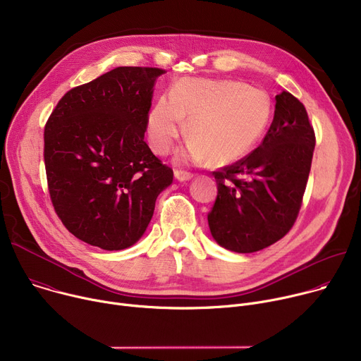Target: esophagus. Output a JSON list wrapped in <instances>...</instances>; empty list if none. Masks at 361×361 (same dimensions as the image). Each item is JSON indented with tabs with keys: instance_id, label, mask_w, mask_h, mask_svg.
I'll use <instances>...</instances> for the list:
<instances>
[{
	"instance_id": "obj_1",
	"label": "esophagus",
	"mask_w": 361,
	"mask_h": 361,
	"mask_svg": "<svg viewBox=\"0 0 361 361\" xmlns=\"http://www.w3.org/2000/svg\"><path fill=\"white\" fill-rule=\"evenodd\" d=\"M174 177L178 180V181H188L194 177L192 173L190 171H185V170H176L174 171Z\"/></svg>"
}]
</instances>
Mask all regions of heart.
I'll return each mask as SVG.
<instances>
[{"instance_id":"obj_1","label":"heart","mask_w":361,"mask_h":361,"mask_svg":"<svg viewBox=\"0 0 361 361\" xmlns=\"http://www.w3.org/2000/svg\"><path fill=\"white\" fill-rule=\"evenodd\" d=\"M184 161L227 166L247 155L264 137L271 101L257 87L239 80L183 79L169 97H159L147 118V134L157 154L171 151L185 129Z\"/></svg>"}]
</instances>
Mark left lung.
<instances>
[{
    "label": "left lung",
    "instance_id": "8db88e82",
    "mask_svg": "<svg viewBox=\"0 0 361 361\" xmlns=\"http://www.w3.org/2000/svg\"><path fill=\"white\" fill-rule=\"evenodd\" d=\"M275 99L262 144L213 171L217 197L207 214L210 232L220 246L238 253L265 249L290 231L311 170L315 133L305 106L286 90Z\"/></svg>",
    "mask_w": 361,
    "mask_h": 361
}]
</instances>
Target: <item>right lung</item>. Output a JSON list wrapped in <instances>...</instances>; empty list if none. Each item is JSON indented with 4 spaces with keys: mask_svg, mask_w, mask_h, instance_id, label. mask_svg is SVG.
<instances>
[{
    "mask_svg": "<svg viewBox=\"0 0 361 361\" xmlns=\"http://www.w3.org/2000/svg\"><path fill=\"white\" fill-rule=\"evenodd\" d=\"M158 68H116L64 94L44 126L50 200L68 231L105 250L147 231L173 170L144 135Z\"/></svg>",
    "mask_w": 361,
    "mask_h": 361,
    "instance_id": "1",
    "label": "right lung"
}]
</instances>
